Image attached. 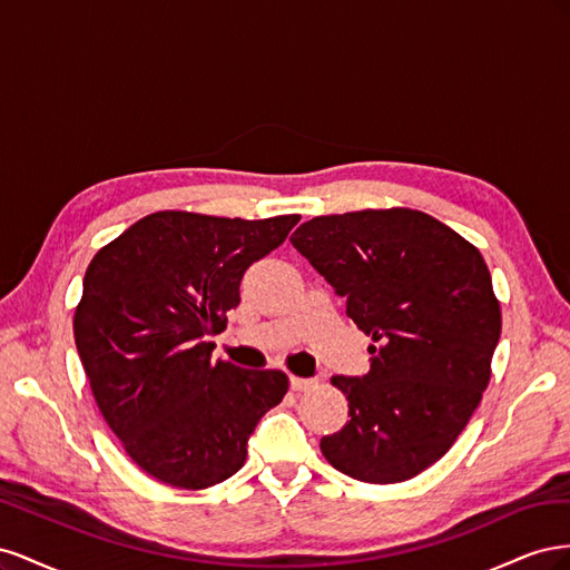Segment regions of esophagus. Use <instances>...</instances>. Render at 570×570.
<instances>
[{
  "instance_id": "esophagus-1",
  "label": "esophagus",
  "mask_w": 570,
  "mask_h": 570,
  "mask_svg": "<svg viewBox=\"0 0 570 570\" xmlns=\"http://www.w3.org/2000/svg\"><path fill=\"white\" fill-rule=\"evenodd\" d=\"M316 385V381L312 377H297V375H289V387L295 392H304V390H312Z\"/></svg>"
}]
</instances>
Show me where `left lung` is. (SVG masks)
<instances>
[{
	"instance_id": "8db88e82",
	"label": "left lung",
	"mask_w": 570,
	"mask_h": 570,
	"mask_svg": "<svg viewBox=\"0 0 570 570\" xmlns=\"http://www.w3.org/2000/svg\"><path fill=\"white\" fill-rule=\"evenodd\" d=\"M289 243L373 340L364 377L331 381L350 421L321 440L323 456L373 485L419 475L450 452L490 383L502 312L485 258L413 209L316 216Z\"/></svg>"
}]
</instances>
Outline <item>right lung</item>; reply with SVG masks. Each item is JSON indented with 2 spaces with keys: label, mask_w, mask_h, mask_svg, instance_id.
<instances>
[{
  "label": "right lung",
  "mask_w": 570,
  "mask_h": 570,
  "mask_svg": "<svg viewBox=\"0 0 570 570\" xmlns=\"http://www.w3.org/2000/svg\"><path fill=\"white\" fill-rule=\"evenodd\" d=\"M297 214L264 220L157 212L101 247L73 335L101 416L145 473L204 490L237 473L283 371L212 361L245 271L285 243Z\"/></svg>",
  "instance_id": "add662e5"
}]
</instances>
